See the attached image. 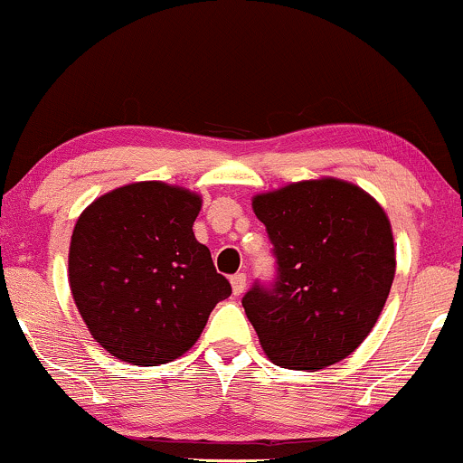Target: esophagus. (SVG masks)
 Returning a JSON list of instances; mask_svg holds the SVG:
<instances>
[{
  "label": "esophagus",
  "mask_w": 463,
  "mask_h": 463,
  "mask_svg": "<svg viewBox=\"0 0 463 463\" xmlns=\"http://www.w3.org/2000/svg\"><path fill=\"white\" fill-rule=\"evenodd\" d=\"M231 285H232V294L241 296L243 291H246V285H248L246 274L239 272V274H235V276H231Z\"/></svg>",
  "instance_id": "34e87169"
}]
</instances>
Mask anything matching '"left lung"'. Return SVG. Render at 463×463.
I'll use <instances>...</instances> for the list:
<instances>
[{
    "label": "left lung",
    "instance_id": "8db88e82",
    "mask_svg": "<svg viewBox=\"0 0 463 463\" xmlns=\"http://www.w3.org/2000/svg\"><path fill=\"white\" fill-rule=\"evenodd\" d=\"M276 257L272 285L254 283L241 305L269 361L322 370L368 337L396 272L385 211L357 184L302 180L254 195Z\"/></svg>",
    "mask_w": 463,
    "mask_h": 463
}]
</instances>
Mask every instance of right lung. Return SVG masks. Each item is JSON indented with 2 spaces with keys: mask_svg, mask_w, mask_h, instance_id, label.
<instances>
[{
  "mask_svg": "<svg viewBox=\"0 0 463 463\" xmlns=\"http://www.w3.org/2000/svg\"><path fill=\"white\" fill-rule=\"evenodd\" d=\"M200 206V195L150 180L110 191L78 217L69 285L93 339L113 357L135 365L178 359L231 296L194 235Z\"/></svg>",
  "mask_w": 463,
  "mask_h": 463,
  "instance_id": "1",
  "label": "right lung"
}]
</instances>
